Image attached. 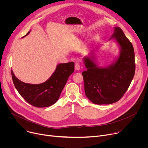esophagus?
Returning <instances> with one entry per match:
<instances>
[{"instance_id": "1", "label": "esophagus", "mask_w": 148, "mask_h": 148, "mask_svg": "<svg viewBox=\"0 0 148 148\" xmlns=\"http://www.w3.org/2000/svg\"><path fill=\"white\" fill-rule=\"evenodd\" d=\"M81 68V66L79 63H76L75 64V70H79Z\"/></svg>"}]
</instances>
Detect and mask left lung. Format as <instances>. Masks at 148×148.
<instances>
[{"label": "left lung", "mask_w": 148, "mask_h": 148, "mask_svg": "<svg viewBox=\"0 0 148 148\" xmlns=\"http://www.w3.org/2000/svg\"><path fill=\"white\" fill-rule=\"evenodd\" d=\"M119 44L120 54L114 64L101 68L92 57H84L87 70L82 73L87 97L94 103L111 104L119 101L129 88L135 71V53L131 42L120 27H115L110 40Z\"/></svg>", "instance_id": "1"}]
</instances>
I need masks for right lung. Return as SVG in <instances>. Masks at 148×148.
<instances>
[{"label": "right lung", "instance_id": "right-lung-1", "mask_svg": "<svg viewBox=\"0 0 148 148\" xmlns=\"http://www.w3.org/2000/svg\"><path fill=\"white\" fill-rule=\"evenodd\" d=\"M74 71V62L60 64L50 78L40 84L25 83L14 76L12 70L11 72L13 84L20 95L33 106L43 108L50 107L57 102L69 77Z\"/></svg>", "mask_w": 148, "mask_h": 148}]
</instances>
